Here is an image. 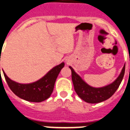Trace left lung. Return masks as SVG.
I'll use <instances>...</instances> for the list:
<instances>
[{"instance_id": "1", "label": "left lung", "mask_w": 130, "mask_h": 130, "mask_svg": "<svg viewBox=\"0 0 130 130\" xmlns=\"http://www.w3.org/2000/svg\"><path fill=\"white\" fill-rule=\"evenodd\" d=\"M69 68L72 72V83L76 94L81 99L88 103H98L112 96L119 87L125 72L124 65L119 76L113 83L103 87L94 88L85 83L71 66Z\"/></svg>"}]
</instances>
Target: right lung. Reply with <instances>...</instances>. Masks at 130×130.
Returning <instances> with one entry per match:
<instances>
[{
  "label": "right lung",
  "instance_id": "right-lung-1",
  "mask_svg": "<svg viewBox=\"0 0 130 130\" xmlns=\"http://www.w3.org/2000/svg\"><path fill=\"white\" fill-rule=\"evenodd\" d=\"M64 63L54 67L37 82L22 84L12 81L3 72L5 79L11 91L21 99L30 102L43 101L51 95L58 74L64 67Z\"/></svg>",
  "mask_w": 130,
  "mask_h": 130
}]
</instances>
